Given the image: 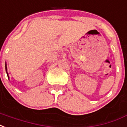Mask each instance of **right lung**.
<instances>
[{"instance_id": "add662e5", "label": "right lung", "mask_w": 127, "mask_h": 127, "mask_svg": "<svg viewBox=\"0 0 127 127\" xmlns=\"http://www.w3.org/2000/svg\"><path fill=\"white\" fill-rule=\"evenodd\" d=\"M5 68H6V64H5ZM7 75H8V73H7Z\"/></svg>"}]
</instances>
